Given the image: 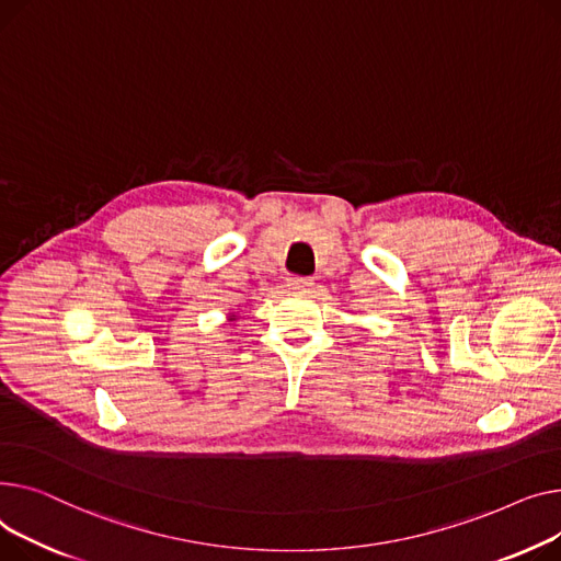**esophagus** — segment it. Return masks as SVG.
Wrapping results in <instances>:
<instances>
[{"label": "esophagus", "mask_w": 561, "mask_h": 561, "mask_svg": "<svg viewBox=\"0 0 561 561\" xmlns=\"http://www.w3.org/2000/svg\"><path fill=\"white\" fill-rule=\"evenodd\" d=\"M287 285H289L291 289L306 291V289H310L314 283H312V278H310V276H287Z\"/></svg>", "instance_id": "esophagus-1"}]
</instances>
